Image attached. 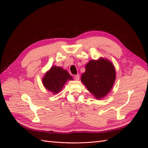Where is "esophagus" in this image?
Returning <instances> with one entry per match:
<instances>
[{
	"label": "esophagus",
	"mask_w": 148,
	"mask_h": 148,
	"mask_svg": "<svg viewBox=\"0 0 148 148\" xmlns=\"http://www.w3.org/2000/svg\"><path fill=\"white\" fill-rule=\"evenodd\" d=\"M79 74H76L74 76V79L76 80H79Z\"/></svg>",
	"instance_id": "1"
}]
</instances>
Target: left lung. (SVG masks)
<instances>
[{"instance_id": "1", "label": "left lung", "mask_w": 148, "mask_h": 148, "mask_svg": "<svg viewBox=\"0 0 148 148\" xmlns=\"http://www.w3.org/2000/svg\"><path fill=\"white\" fill-rule=\"evenodd\" d=\"M81 76V82L95 98L101 99L111 91L116 79L114 65L108 60L100 58L92 60L86 65Z\"/></svg>"}]
</instances>
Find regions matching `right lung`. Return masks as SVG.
Returning a JSON list of instances; mask_svg holds the SVG:
<instances>
[{"mask_svg": "<svg viewBox=\"0 0 148 148\" xmlns=\"http://www.w3.org/2000/svg\"><path fill=\"white\" fill-rule=\"evenodd\" d=\"M71 79H73L67 71L60 67L52 66L43 77L42 83L47 90L55 94L60 92L65 83Z\"/></svg>", "mask_w": 148, "mask_h": 148, "instance_id": "right-lung-1", "label": "right lung"}]
</instances>
